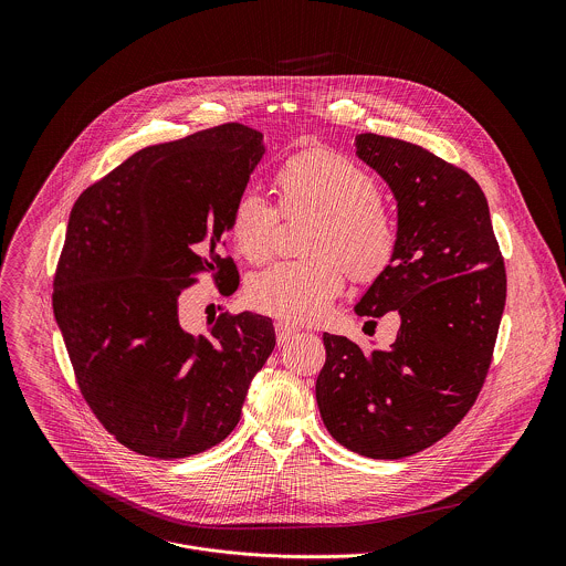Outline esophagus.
<instances>
[{"mask_svg":"<svg viewBox=\"0 0 566 566\" xmlns=\"http://www.w3.org/2000/svg\"><path fill=\"white\" fill-rule=\"evenodd\" d=\"M274 331H276V339H279V344H285V342H290L294 335H296V326L290 323H279L274 324Z\"/></svg>","mask_w":566,"mask_h":566,"instance_id":"esophagus-1","label":"esophagus"}]
</instances>
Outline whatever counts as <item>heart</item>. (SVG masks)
Segmentation results:
<instances>
[{"label": "heart", "instance_id": "obj_1", "mask_svg": "<svg viewBox=\"0 0 566 566\" xmlns=\"http://www.w3.org/2000/svg\"><path fill=\"white\" fill-rule=\"evenodd\" d=\"M274 185L285 216H318L310 261L276 263L248 283V301L263 314L287 323L321 321L344 287V268L357 281L379 276L395 256L397 227L379 202L370 171L342 155L310 150L276 169ZM231 238L250 263L272 256L279 238L276 207L245 189L231 211Z\"/></svg>", "mask_w": 566, "mask_h": 566}]
</instances>
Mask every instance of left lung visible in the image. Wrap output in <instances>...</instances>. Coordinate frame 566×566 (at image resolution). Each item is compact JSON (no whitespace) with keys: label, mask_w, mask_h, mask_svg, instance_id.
I'll use <instances>...</instances> for the list:
<instances>
[{"label":"left lung","mask_w":566,"mask_h":566,"mask_svg":"<svg viewBox=\"0 0 566 566\" xmlns=\"http://www.w3.org/2000/svg\"><path fill=\"white\" fill-rule=\"evenodd\" d=\"M355 155L397 200V250L355 305L399 314L388 350L324 333L316 381L324 427L348 451L401 460L444 438L473 407L505 307V268L482 187L420 146L364 133Z\"/></svg>","instance_id":"8db88e82"}]
</instances>
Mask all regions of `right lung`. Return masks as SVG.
Returning <instances> with one entry per match:
<instances>
[{
	"label": "right lung",
	"mask_w": 566,
	"mask_h": 566,
	"mask_svg": "<svg viewBox=\"0 0 566 566\" xmlns=\"http://www.w3.org/2000/svg\"><path fill=\"white\" fill-rule=\"evenodd\" d=\"M265 155L263 135L224 124L137 150L76 200L54 279V318L97 420L139 455L178 460L220 444L240 422L270 357L272 321L222 314L189 333L180 292L207 270L238 268L218 248Z\"/></svg>",
	"instance_id": "right-lung-1"
}]
</instances>
